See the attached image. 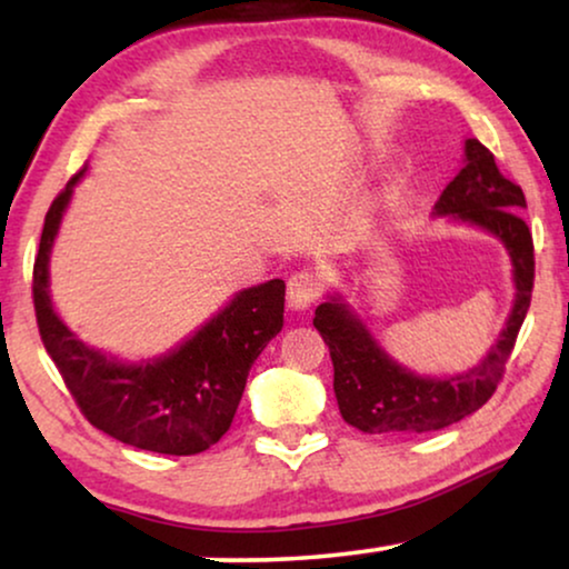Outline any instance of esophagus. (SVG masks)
Masks as SVG:
<instances>
[{"label": "esophagus", "mask_w": 569, "mask_h": 569, "mask_svg": "<svg viewBox=\"0 0 569 569\" xmlns=\"http://www.w3.org/2000/svg\"><path fill=\"white\" fill-rule=\"evenodd\" d=\"M318 279L313 271H295L287 282V300H290V308L298 310V313H306L313 306L318 298Z\"/></svg>", "instance_id": "34e87169"}]
</instances>
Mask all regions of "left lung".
Segmentation results:
<instances>
[{"label":"left lung","mask_w":569,"mask_h":569,"mask_svg":"<svg viewBox=\"0 0 569 569\" xmlns=\"http://www.w3.org/2000/svg\"><path fill=\"white\" fill-rule=\"evenodd\" d=\"M526 197L497 168L495 154L479 139L463 142V168L446 186L435 204V217L469 224L500 240L512 267V308L500 337L489 352L453 376H419L396 357L368 329L341 290L326 292L316 308L313 326L329 345L333 362V393L347 425L368 435H419L461 422L500 383L505 362L531 306L533 240L520 220Z\"/></svg>","instance_id":"obj_1"}]
</instances>
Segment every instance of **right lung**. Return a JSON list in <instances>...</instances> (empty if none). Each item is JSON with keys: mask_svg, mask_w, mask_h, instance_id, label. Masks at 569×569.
Instances as JSON below:
<instances>
[{"mask_svg": "<svg viewBox=\"0 0 569 569\" xmlns=\"http://www.w3.org/2000/svg\"><path fill=\"white\" fill-rule=\"evenodd\" d=\"M84 166L46 214L33 267L38 331L88 422L127 446L166 456H193L230 430L246 378L263 347L284 326V282L238 290L197 331L168 352L119 360L84 345L51 302V251Z\"/></svg>", "mask_w": 569, "mask_h": 569, "instance_id": "add662e5", "label": "right lung"}]
</instances>
